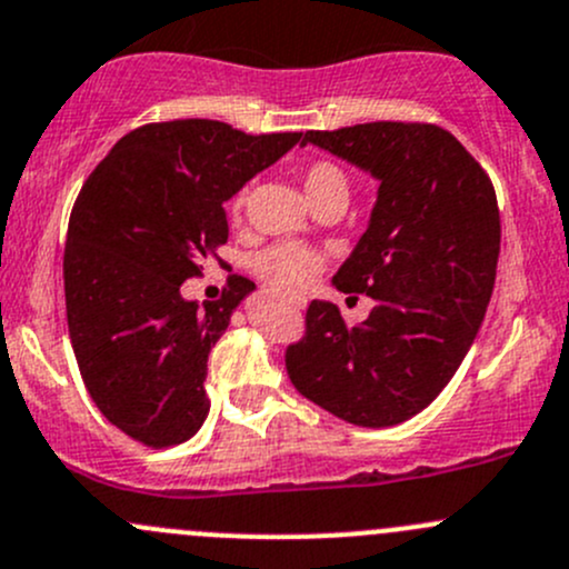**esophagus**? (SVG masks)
Segmentation results:
<instances>
[{
	"label": "esophagus",
	"instance_id": "34e87169",
	"mask_svg": "<svg viewBox=\"0 0 569 569\" xmlns=\"http://www.w3.org/2000/svg\"><path fill=\"white\" fill-rule=\"evenodd\" d=\"M295 308H297V311H302V308H306V302H297Z\"/></svg>",
	"mask_w": 569,
	"mask_h": 569
}]
</instances>
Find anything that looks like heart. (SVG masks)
Listing matches in <instances>:
<instances>
[{"instance_id":"b5f03b06","label":"heart","mask_w":569,"mask_h":569,"mask_svg":"<svg viewBox=\"0 0 569 569\" xmlns=\"http://www.w3.org/2000/svg\"><path fill=\"white\" fill-rule=\"evenodd\" d=\"M302 187H306L308 200H319L325 194H349V178L338 164L332 162H313L311 168L302 173ZM244 209V192H239L231 200V214L239 217ZM256 269L272 289L283 291V295H300L321 269V258L313 250L300 248V244H274V248L263 250L256 258Z\"/></svg>"}]
</instances>
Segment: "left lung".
Masks as SVG:
<instances>
[{"label":"left lung","instance_id":"1","mask_svg":"<svg viewBox=\"0 0 569 569\" xmlns=\"http://www.w3.org/2000/svg\"><path fill=\"white\" fill-rule=\"evenodd\" d=\"M380 181L363 237L332 274L375 300L347 325L332 302L308 306V336L286 349L306 399L355 427H393L432 405L468 355L496 286V189L451 131L432 123L306 131L302 146Z\"/></svg>","mask_w":569,"mask_h":569}]
</instances>
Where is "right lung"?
Here are the masks:
<instances>
[{
	"instance_id": "1",
	"label": "right lung",
	"mask_w": 569,
	"mask_h": 569,
	"mask_svg": "<svg viewBox=\"0 0 569 569\" xmlns=\"http://www.w3.org/2000/svg\"><path fill=\"white\" fill-rule=\"evenodd\" d=\"M300 137L203 118L148 123L84 181L62 258L68 332L88 393L129 438L164 449L203 427L209 352L256 283L233 274L203 308L181 283L228 242L226 200Z\"/></svg>"
}]
</instances>
